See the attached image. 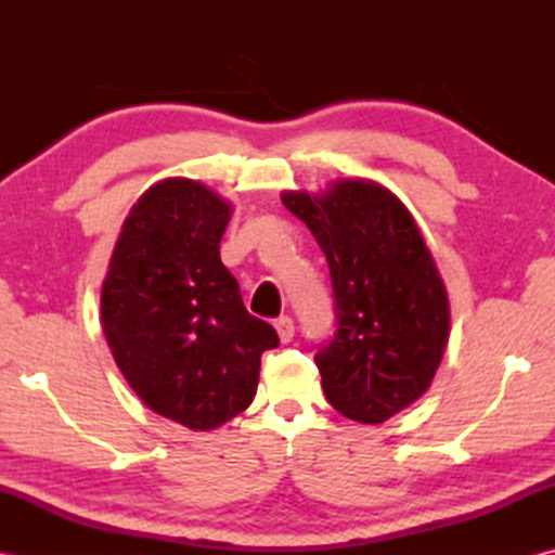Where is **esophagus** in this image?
Listing matches in <instances>:
<instances>
[{
    "mask_svg": "<svg viewBox=\"0 0 555 555\" xmlns=\"http://www.w3.org/2000/svg\"><path fill=\"white\" fill-rule=\"evenodd\" d=\"M274 328L281 338V344H291L293 336H296V326H293L291 317H279V320L274 322Z\"/></svg>",
    "mask_w": 555,
    "mask_h": 555,
    "instance_id": "esophagus-1",
    "label": "esophagus"
}]
</instances>
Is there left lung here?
I'll return each instance as SVG.
<instances>
[{
  "label": "left lung",
  "instance_id": "1",
  "mask_svg": "<svg viewBox=\"0 0 555 555\" xmlns=\"http://www.w3.org/2000/svg\"><path fill=\"white\" fill-rule=\"evenodd\" d=\"M332 271L338 328L314 356L328 403L382 424L431 386L451 332L443 279L415 219L370 179H340L310 195L284 191Z\"/></svg>",
  "mask_w": 555,
  "mask_h": 555
}]
</instances>
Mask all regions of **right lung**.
I'll return each mask as SVG.
<instances>
[{"instance_id":"1","label":"right lung","mask_w":555,"mask_h":555,"mask_svg":"<svg viewBox=\"0 0 555 555\" xmlns=\"http://www.w3.org/2000/svg\"><path fill=\"white\" fill-rule=\"evenodd\" d=\"M231 211L199 181L155 183L128 211L102 284V328L126 382L150 410L193 431L241 415L262 352L279 346L221 264Z\"/></svg>"}]
</instances>
